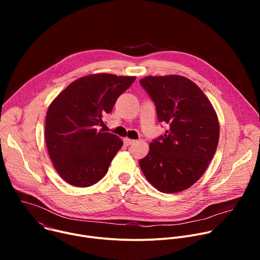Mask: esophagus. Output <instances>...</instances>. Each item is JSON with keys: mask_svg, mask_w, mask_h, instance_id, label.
<instances>
[{"mask_svg": "<svg viewBox=\"0 0 260 260\" xmlns=\"http://www.w3.org/2000/svg\"><path fill=\"white\" fill-rule=\"evenodd\" d=\"M123 142H124V144H125L126 146H129V145H132V144L135 143V140H131V139H128V138H125V139L123 140Z\"/></svg>", "mask_w": 260, "mask_h": 260, "instance_id": "esophagus-1", "label": "esophagus"}]
</instances>
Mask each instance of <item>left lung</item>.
Segmentation results:
<instances>
[{
  "label": "left lung",
  "mask_w": 260,
  "mask_h": 260,
  "mask_svg": "<svg viewBox=\"0 0 260 260\" xmlns=\"http://www.w3.org/2000/svg\"><path fill=\"white\" fill-rule=\"evenodd\" d=\"M140 84L154 103L158 121L168 126L164 136L150 143L140 168L160 192L187 189L216 152L219 122L215 110L201 88L183 76H147Z\"/></svg>",
  "instance_id": "obj_1"
}]
</instances>
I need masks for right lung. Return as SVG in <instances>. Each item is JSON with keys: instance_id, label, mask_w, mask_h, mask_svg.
I'll use <instances>...</instances> for the list:
<instances>
[{"instance_id": "1", "label": "right lung", "mask_w": 260, "mask_h": 260, "mask_svg": "<svg viewBox=\"0 0 260 260\" xmlns=\"http://www.w3.org/2000/svg\"><path fill=\"white\" fill-rule=\"evenodd\" d=\"M135 80L112 74L88 75L71 83L50 104L45 142L56 172L67 183L88 187L107 174L123 143L99 127Z\"/></svg>"}]
</instances>
